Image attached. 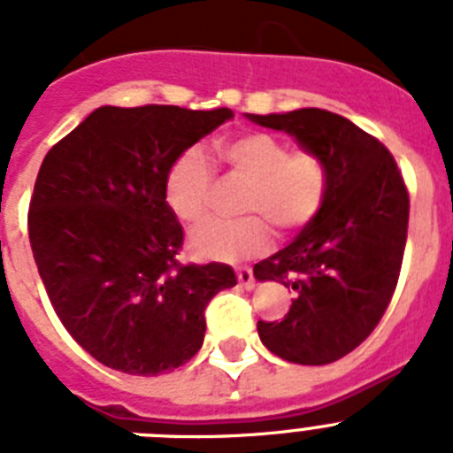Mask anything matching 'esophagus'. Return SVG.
Segmentation results:
<instances>
[{
	"label": "esophagus",
	"instance_id": "34e87169",
	"mask_svg": "<svg viewBox=\"0 0 453 453\" xmlns=\"http://www.w3.org/2000/svg\"><path fill=\"white\" fill-rule=\"evenodd\" d=\"M238 283L242 288H247V290H251V288L256 286V279H254V272L251 270H238Z\"/></svg>",
	"mask_w": 453,
	"mask_h": 453
}]
</instances>
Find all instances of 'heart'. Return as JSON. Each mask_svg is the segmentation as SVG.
Listing matches in <instances>:
<instances>
[{
  "label": "heart",
  "instance_id": "obj_1",
  "mask_svg": "<svg viewBox=\"0 0 453 453\" xmlns=\"http://www.w3.org/2000/svg\"><path fill=\"white\" fill-rule=\"evenodd\" d=\"M218 161L240 181H247L240 202V219H208L190 234V250L199 258L245 261L270 247V226L295 234L313 222L326 202L329 172L319 156L290 151L265 131L215 142ZM215 186L213 165L199 150H186L165 174V202L181 222H199L206 215Z\"/></svg>",
  "mask_w": 453,
  "mask_h": 453
}]
</instances>
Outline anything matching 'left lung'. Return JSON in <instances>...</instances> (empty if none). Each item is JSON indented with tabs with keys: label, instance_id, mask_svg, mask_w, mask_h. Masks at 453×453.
I'll list each match as a JSON object with an SVG mask.
<instances>
[{
	"label": "left lung",
	"instance_id": "1",
	"mask_svg": "<svg viewBox=\"0 0 453 453\" xmlns=\"http://www.w3.org/2000/svg\"><path fill=\"white\" fill-rule=\"evenodd\" d=\"M247 118L295 135L329 172L318 218L254 265L258 281L297 295L281 322L258 319L263 345L283 361L326 365L361 345L395 295L408 234L406 183L386 145L342 115L299 108Z\"/></svg>",
	"mask_w": 453,
	"mask_h": 453
}]
</instances>
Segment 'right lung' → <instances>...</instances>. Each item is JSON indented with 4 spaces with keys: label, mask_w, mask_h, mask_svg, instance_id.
<instances>
[{
    "label": "right lung",
    "mask_w": 453,
    "mask_h": 453,
    "mask_svg": "<svg viewBox=\"0 0 453 453\" xmlns=\"http://www.w3.org/2000/svg\"><path fill=\"white\" fill-rule=\"evenodd\" d=\"M231 118L229 108L102 106L47 151L31 250L67 334L106 367H181L202 347L208 302L238 281L222 263L177 261L183 229L163 190L174 158Z\"/></svg>",
    "instance_id": "add662e5"
}]
</instances>
